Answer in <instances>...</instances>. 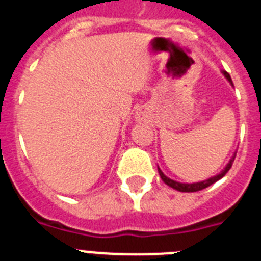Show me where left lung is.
I'll return each mask as SVG.
<instances>
[{
	"mask_svg": "<svg viewBox=\"0 0 261 261\" xmlns=\"http://www.w3.org/2000/svg\"><path fill=\"white\" fill-rule=\"evenodd\" d=\"M221 73L224 75V77H225L228 82H229V84L232 87H233V83H232V79H230L229 73L226 71H221ZM234 156H236V152H233V155H232V158L229 160V162L226 164V166L222 169L221 171H220L219 174L213 175V177H211V178L205 179V181H200V182H193V184H185V182H178V181H174V179L169 178V177H166V175L164 174V171L161 170L160 167H158V173H160V177L162 178V181L166 184L167 186H170V188H173V189L178 190V192H185V193H192V192H198V190H202L205 189V188H207V186H211L212 184H215V182H217L219 179H221L224 175L229 171V169L232 167V164H233L234 161Z\"/></svg>",
	"mask_w": 261,
	"mask_h": 261,
	"instance_id": "8db88e82",
	"label": "left lung"
}]
</instances>
